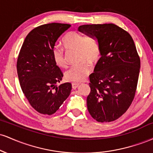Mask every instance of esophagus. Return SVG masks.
Here are the masks:
<instances>
[{"label":"esophagus","instance_id":"1","mask_svg":"<svg viewBox=\"0 0 153 153\" xmlns=\"http://www.w3.org/2000/svg\"><path fill=\"white\" fill-rule=\"evenodd\" d=\"M78 86H79V83H76V82H73V83H72V88H73V89L77 88Z\"/></svg>","mask_w":153,"mask_h":153}]
</instances>
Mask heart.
I'll use <instances>...</instances> for the list:
<instances>
[{
	"mask_svg": "<svg viewBox=\"0 0 153 153\" xmlns=\"http://www.w3.org/2000/svg\"><path fill=\"white\" fill-rule=\"evenodd\" d=\"M64 47L68 50L78 51V61L85 60L76 65L73 66L66 71L65 77L68 81L80 82L87 78L91 71V65L99 60L101 54L99 44L96 39L91 36H84L76 31H71L64 36L62 39ZM52 56L55 64L61 68L68 66L65 59L62 49L56 47L52 51ZM88 61L87 62H86Z\"/></svg>",
	"mask_w": 153,
	"mask_h": 153,
	"instance_id": "heart-1",
	"label": "heart"
}]
</instances>
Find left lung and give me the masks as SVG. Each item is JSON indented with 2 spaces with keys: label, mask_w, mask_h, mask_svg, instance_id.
Here are the masks:
<instances>
[{
  "label": "left lung",
  "mask_w": 153,
  "mask_h": 153,
  "mask_svg": "<svg viewBox=\"0 0 153 153\" xmlns=\"http://www.w3.org/2000/svg\"><path fill=\"white\" fill-rule=\"evenodd\" d=\"M78 31L96 39L101 50V58L89 76L88 110L98 122L114 121L130 106L137 85L140 59L133 39L113 24L82 25Z\"/></svg>",
  "instance_id": "left-lung-1"
}]
</instances>
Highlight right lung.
<instances>
[{
	"mask_svg": "<svg viewBox=\"0 0 153 153\" xmlns=\"http://www.w3.org/2000/svg\"><path fill=\"white\" fill-rule=\"evenodd\" d=\"M71 26L52 23L35 28L26 36L19 52L17 73L21 88L31 106L42 114L55 113L71 94L70 82L56 86L63 74L52 56L57 40Z\"/></svg>",
	"mask_w": 153,
	"mask_h": 153,
	"instance_id": "add662e5",
	"label": "right lung"
}]
</instances>
